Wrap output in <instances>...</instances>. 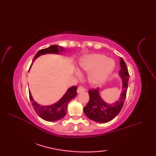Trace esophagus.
<instances>
[{
    "label": "esophagus",
    "instance_id": "obj_1",
    "mask_svg": "<svg viewBox=\"0 0 156 156\" xmlns=\"http://www.w3.org/2000/svg\"><path fill=\"white\" fill-rule=\"evenodd\" d=\"M84 90H85L84 88H83L82 87H79L77 89V92L78 93H81V92H84Z\"/></svg>",
    "mask_w": 156,
    "mask_h": 156
}]
</instances>
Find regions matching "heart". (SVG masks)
<instances>
[{
	"label": "heart",
	"mask_w": 156,
	"mask_h": 156,
	"mask_svg": "<svg viewBox=\"0 0 156 156\" xmlns=\"http://www.w3.org/2000/svg\"><path fill=\"white\" fill-rule=\"evenodd\" d=\"M80 69L90 73L88 81L93 86L100 85L107 80L115 67V62L107 59V56L102 54H92L82 59L79 63ZM80 75V73H76Z\"/></svg>",
	"instance_id": "obj_1"
}]
</instances>
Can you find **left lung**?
Instances as JSON below:
<instances>
[{"mask_svg":"<svg viewBox=\"0 0 156 156\" xmlns=\"http://www.w3.org/2000/svg\"><path fill=\"white\" fill-rule=\"evenodd\" d=\"M120 66L119 75L122 81V87L120 98L117 101L112 104H108L101 97L98 88L89 90L90 98L87 105L84 108V112L90 120L105 123L112 120L120 112L126 98L129 77L127 66L122 58L120 60Z\"/></svg>","mask_w":156,"mask_h":156,"instance_id":"1","label":"left lung"}]
</instances>
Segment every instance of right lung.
<instances>
[{"label": "right lung", "instance_id": "right-lung-1", "mask_svg": "<svg viewBox=\"0 0 156 156\" xmlns=\"http://www.w3.org/2000/svg\"><path fill=\"white\" fill-rule=\"evenodd\" d=\"M62 51H64V49L61 47V46L53 45L48 48L39 50L35 55L34 59H33V62H34L36 59L41 55L46 54H59V53H61ZM77 88H78L76 86L68 88V90L66 91L65 94L63 96L60 100L58 101L56 103L49 106H43L37 104L34 101V99L33 98L30 91L29 92V98H30L33 107H34V110L39 117L47 121H56L60 120V119L65 117L66 112H67L68 104L72 99L76 97Z\"/></svg>", "mask_w": 156, "mask_h": 156}]
</instances>
